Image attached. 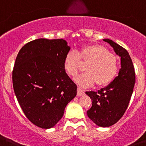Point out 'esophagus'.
<instances>
[{
    "mask_svg": "<svg viewBox=\"0 0 146 146\" xmlns=\"http://www.w3.org/2000/svg\"><path fill=\"white\" fill-rule=\"evenodd\" d=\"M84 95V92L81 89V88H78L77 89V96H81Z\"/></svg>",
    "mask_w": 146,
    "mask_h": 146,
    "instance_id": "esophagus-1",
    "label": "esophagus"
}]
</instances>
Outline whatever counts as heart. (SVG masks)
Listing matches in <instances>:
<instances>
[{
  "label": "heart",
  "mask_w": 146,
  "mask_h": 146,
  "mask_svg": "<svg viewBox=\"0 0 146 146\" xmlns=\"http://www.w3.org/2000/svg\"><path fill=\"white\" fill-rule=\"evenodd\" d=\"M80 60L88 62L86 73L75 78V82L81 87H89L95 83L100 86L111 83L118 73V61L114 54L100 44H88L75 52H69L63 60V68L70 76L78 71Z\"/></svg>",
  "instance_id": "1"
}]
</instances>
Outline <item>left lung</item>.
<instances>
[{"instance_id": "left-lung-1", "label": "left lung", "mask_w": 146, "mask_h": 146, "mask_svg": "<svg viewBox=\"0 0 146 146\" xmlns=\"http://www.w3.org/2000/svg\"><path fill=\"white\" fill-rule=\"evenodd\" d=\"M120 57L121 69L118 76L97 92H86L92 106L87 115L96 125L107 127L119 121L128 107L135 84L134 66L128 52L110 39H103Z\"/></svg>"}]
</instances>
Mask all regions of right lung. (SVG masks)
I'll return each mask as SVG.
<instances>
[{"label": "right lung", "instance_id": "1", "mask_svg": "<svg viewBox=\"0 0 146 146\" xmlns=\"http://www.w3.org/2000/svg\"><path fill=\"white\" fill-rule=\"evenodd\" d=\"M70 47L62 39L28 42L19 52L12 73L19 104L34 125L49 129L56 125L77 94V86L63 68Z\"/></svg>", "mask_w": 146, "mask_h": 146}]
</instances>
